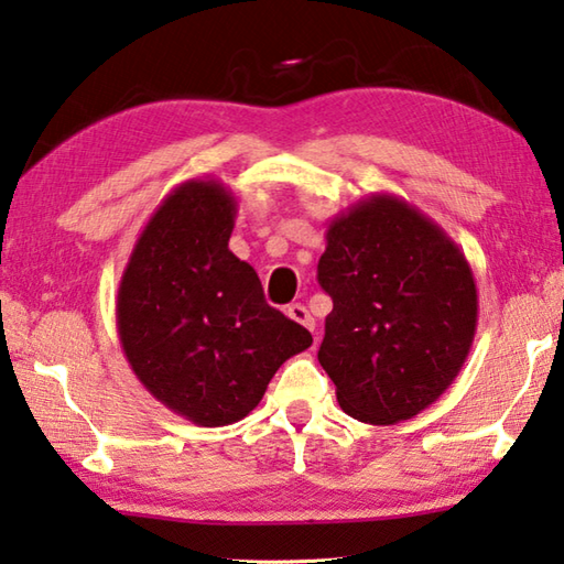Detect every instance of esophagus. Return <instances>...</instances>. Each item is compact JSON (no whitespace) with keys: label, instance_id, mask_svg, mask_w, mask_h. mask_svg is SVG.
Segmentation results:
<instances>
[{"label":"esophagus","instance_id":"esophagus-1","mask_svg":"<svg viewBox=\"0 0 564 564\" xmlns=\"http://www.w3.org/2000/svg\"><path fill=\"white\" fill-rule=\"evenodd\" d=\"M286 316L292 318V322H296V324H302L304 328H310V332H314V316L310 314V310H306L304 304H292L290 310H286Z\"/></svg>","mask_w":564,"mask_h":564}]
</instances>
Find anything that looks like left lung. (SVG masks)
<instances>
[{
	"label": "left lung",
	"instance_id": "obj_1",
	"mask_svg": "<svg viewBox=\"0 0 564 564\" xmlns=\"http://www.w3.org/2000/svg\"><path fill=\"white\" fill-rule=\"evenodd\" d=\"M318 284L334 300L318 364L354 420L405 422L459 376L479 294L459 246L420 208L373 194L338 214Z\"/></svg>",
	"mask_w": 564,
	"mask_h": 564
}]
</instances>
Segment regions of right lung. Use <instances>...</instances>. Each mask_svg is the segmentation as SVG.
Returning <instances> with one entry per match:
<instances>
[{"label": "right lung", "mask_w": 564, "mask_h": 564, "mask_svg": "<svg viewBox=\"0 0 564 564\" xmlns=\"http://www.w3.org/2000/svg\"><path fill=\"white\" fill-rule=\"evenodd\" d=\"M236 216L238 198L216 178L178 184L137 238L115 302L132 373L198 427L248 417L284 360L312 346L230 252Z\"/></svg>", "instance_id": "right-lung-1"}]
</instances>
